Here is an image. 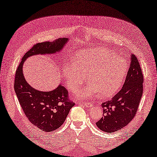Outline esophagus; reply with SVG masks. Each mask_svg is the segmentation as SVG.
Wrapping results in <instances>:
<instances>
[{
    "label": "esophagus",
    "instance_id": "1",
    "mask_svg": "<svg viewBox=\"0 0 157 157\" xmlns=\"http://www.w3.org/2000/svg\"><path fill=\"white\" fill-rule=\"evenodd\" d=\"M84 105L87 107V108H91V107L93 106L92 103H84Z\"/></svg>",
    "mask_w": 157,
    "mask_h": 157
}]
</instances>
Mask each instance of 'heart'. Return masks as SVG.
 <instances>
[{
  "mask_svg": "<svg viewBox=\"0 0 157 157\" xmlns=\"http://www.w3.org/2000/svg\"><path fill=\"white\" fill-rule=\"evenodd\" d=\"M128 71V63L109 49L97 48L77 53L74 62L63 67V76L69 89L76 92L86 81L87 86L77 92L81 99L100 93L103 98L110 97L121 87Z\"/></svg>",
  "mask_w": 157,
  "mask_h": 157,
  "instance_id": "obj_1",
  "label": "heart"
}]
</instances>
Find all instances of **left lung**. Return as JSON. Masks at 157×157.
Instances as JSON below:
<instances>
[{
    "instance_id": "8db88e82",
    "label": "left lung",
    "mask_w": 157,
    "mask_h": 157,
    "mask_svg": "<svg viewBox=\"0 0 157 157\" xmlns=\"http://www.w3.org/2000/svg\"><path fill=\"white\" fill-rule=\"evenodd\" d=\"M130 65L121 90L101 104L103 117L97 126L105 132H114L130 123L135 117L143 94L144 76L137 58L131 54Z\"/></svg>"
}]
</instances>
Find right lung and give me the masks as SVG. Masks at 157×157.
<instances>
[{"label": "right lung", "instance_id": "obj_1", "mask_svg": "<svg viewBox=\"0 0 157 157\" xmlns=\"http://www.w3.org/2000/svg\"><path fill=\"white\" fill-rule=\"evenodd\" d=\"M68 40V38H61L52 42L36 44L22 58L16 71L14 90L21 108L29 121L44 132H52L60 128L75 103L68 99V92L61 84L49 92L32 87L25 78L23 64L27 59L34 55L58 53Z\"/></svg>", "mask_w": 157, "mask_h": 157}]
</instances>
